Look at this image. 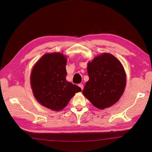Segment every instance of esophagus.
<instances>
[{
    "mask_svg": "<svg viewBox=\"0 0 152 152\" xmlns=\"http://www.w3.org/2000/svg\"><path fill=\"white\" fill-rule=\"evenodd\" d=\"M79 86L80 87L82 90L83 89V88H84V86H83V84H79Z\"/></svg>",
    "mask_w": 152,
    "mask_h": 152,
    "instance_id": "obj_1",
    "label": "esophagus"
}]
</instances>
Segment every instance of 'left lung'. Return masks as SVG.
Returning <instances> with one entry per match:
<instances>
[{
  "instance_id": "obj_1",
  "label": "left lung",
  "mask_w": 152,
  "mask_h": 152,
  "mask_svg": "<svg viewBox=\"0 0 152 152\" xmlns=\"http://www.w3.org/2000/svg\"><path fill=\"white\" fill-rule=\"evenodd\" d=\"M89 77L82 93L95 107H111L122 96L126 75L121 61L111 54L103 53L87 64Z\"/></svg>"
}]
</instances>
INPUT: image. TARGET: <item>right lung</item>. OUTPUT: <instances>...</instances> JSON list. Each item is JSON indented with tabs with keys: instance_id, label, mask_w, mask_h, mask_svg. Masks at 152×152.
Returning a JSON list of instances; mask_svg holds the SVG:
<instances>
[{
	"instance_id": "1",
	"label": "right lung",
	"mask_w": 152,
	"mask_h": 152,
	"mask_svg": "<svg viewBox=\"0 0 152 152\" xmlns=\"http://www.w3.org/2000/svg\"><path fill=\"white\" fill-rule=\"evenodd\" d=\"M66 57L62 53L45 54L32 68L30 84L34 97L54 111L65 108L80 87L66 80Z\"/></svg>"
}]
</instances>
